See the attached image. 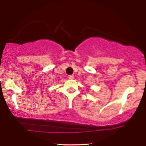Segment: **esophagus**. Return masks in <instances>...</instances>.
Wrapping results in <instances>:
<instances>
[{"mask_svg":"<svg viewBox=\"0 0 146 146\" xmlns=\"http://www.w3.org/2000/svg\"><path fill=\"white\" fill-rule=\"evenodd\" d=\"M68 78H69L70 80H73V79H74V75H68Z\"/></svg>","mask_w":146,"mask_h":146,"instance_id":"esophagus-1","label":"esophagus"}]
</instances>
